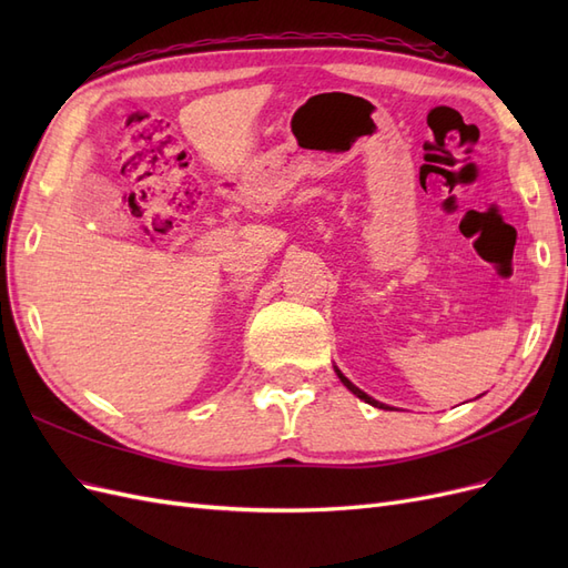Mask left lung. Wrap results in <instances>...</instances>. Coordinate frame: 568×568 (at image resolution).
Instances as JSON below:
<instances>
[{
  "label": "left lung",
  "instance_id": "8db88e82",
  "mask_svg": "<svg viewBox=\"0 0 568 568\" xmlns=\"http://www.w3.org/2000/svg\"><path fill=\"white\" fill-rule=\"evenodd\" d=\"M334 372H336V376H338V379H341V384H343V386H346V388H348L351 393H355L359 400H365V403H369L372 407H379V409H388V405H384V403H379V400H374V398H372V395H367L365 390H359V388H357V386H355V384H353L351 379H346V376H343V372H341L338 367H334Z\"/></svg>",
  "mask_w": 568,
  "mask_h": 568
}]
</instances>
